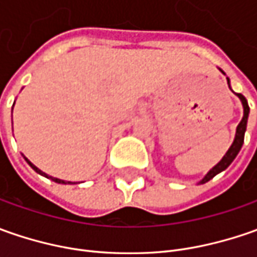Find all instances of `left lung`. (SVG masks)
Segmentation results:
<instances>
[{"label":"left lung","mask_w":257,"mask_h":257,"mask_svg":"<svg viewBox=\"0 0 257 257\" xmlns=\"http://www.w3.org/2000/svg\"><path fill=\"white\" fill-rule=\"evenodd\" d=\"M222 71V70H220ZM223 73V71H222ZM227 84H229V88H230V83H229V78H227ZM239 98H240V101L243 104V118L242 121L239 123L237 125V128H236V136H234V140H233L232 146H230V149L227 150V153L223 156V159L219 162V163L216 164L214 167H213L210 172L207 173L204 177H203L202 180H200V184L203 183L209 182V180H212L213 177L216 176V174H219V173H222L223 170H226L232 162L234 160V157L237 156V153L240 152V149H242L243 146V140H244V132H246V125H247V117H249V104H247V100L244 98V95L242 94H236Z\"/></svg>","instance_id":"obj_1"}]
</instances>
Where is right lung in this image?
<instances>
[{
    "instance_id": "1",
    "label": "right lung",
    "mask_w": 257,
    "mask_h": 257,
    "mask_svg": "<svg viewBox=\"0 0 257 257\" xmlns=\"http://www.w3.org/2000/svg\"><path fill=\"white\" fill-rule=\"evenodd\" d=\"M24 159H25V162H27V163L30 164V166H31V167H33V169H34L35 172L38 173V174H41V176H44V177H48V179H51L53 182H55V183H63V184H74V183H71V182H64V180H60V179H55V177H51V176H48V174H45V173H44V172H41V170H40L38 167H35L34 164L31 163V162H30V160H28L27 157H24Z\"/></svg>"
}]
</instances>
